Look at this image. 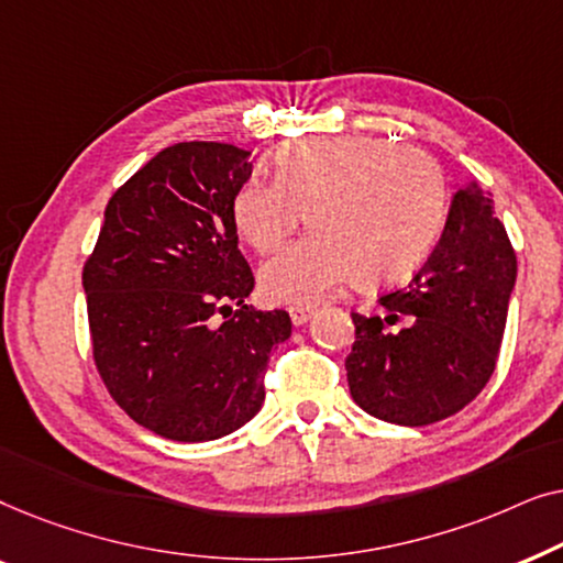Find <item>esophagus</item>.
I'll list each match as a JSON object with an SVG mask.
<instances>
[{"label": "esophagus", "instance_id": "34e87169", "mask_svg": "<svg viewBox=\"0 0 563 563\" xmlns=\"http://www.w3.org/2000/svg\"><path fill=\"white\" fill-rule=\"evenodd\" d=\"M318 312L314 310V307H307V305H295V307H289V314H291V322H295V325H305L307 320H312V314Z\"/></svg>", "mask_w": 563, "mask_h": 563}]
</instances>
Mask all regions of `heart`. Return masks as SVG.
<instances>
[{
	"label": "heart",
	"mask_w": 563,
	"mask_h": 563,
	"mask_svg": "<svg viewBox=\"0 0 563 563\" xmlns=\"http://www.w3.org/2000/svg\"><path fill=\"white\" fill-rule=\"evenodd\" d=\"M276 179H249L233 222L258 253L276 251L302 220L312 233L261 268L276 302H320L338 284H384L422 264L449 212V181L420 148L374 135L297 137L274 153Z\"/></svg>",
	"instance_id": "b5f03b06"
}]
</instances>
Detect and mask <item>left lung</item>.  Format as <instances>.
<instances>
[{"label": "left lung", "mask_w": 563, "mask_h": 563, "mask_svg": "<svg viewBox=\"0 0 563 563\" xmlns=\"http://www.w3.org/2000/svg\"><path fill=\"white\" fill-rule=\"evenodd\" d=\"M518 258L476 181L451 199L433 253L405 287L379 299L382 314H351L345 358L361 410L397 426H430L484 389L503 345ZM404 322L399 331L389 324Z\"/></svg>", "instance_id": "8db88e82"}]
</instances>
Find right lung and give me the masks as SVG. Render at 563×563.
I'll return each mask as SVG.
<instances>
[{
  "label": "right lung",
  "mask_w": 563,
  "mask_h": 563,
  "mask_svg": "<svg viewBox=\"0 0 563 563\" xmlns=\"http://www.w3.org/2000/svg\"><path fill=\"white\" fill-rule=\"evenodd\" d=\"M249 156L197 141L156 153L107 202L84 266L99 374L137 426L168 441L243 428L266 399L272 351L291 335L289 312L245 305L253 272L230 207Z\"/></svg>",
  "instance_id": "1"
}]
</instances>
